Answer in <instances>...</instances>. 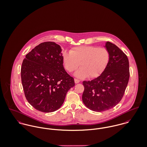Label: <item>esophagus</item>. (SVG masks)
I'll return each mask as SVG.
<instances>
[{"label":"esophagus","instance_id":"obj_1","mask_svg":"<svg viewBox=\"0 0 147 147\" xmlns=\"http://www.w3.org/2000/svg\"><path fill=\"white\" fill-rule=\"evenodd\" d=\"M74 82H75V83H79V82H80V80H79V79H74Z\"/></svg>","mask_w":147,"mask_h":147}]
</instances>
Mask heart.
<instances>
[{
    "instance_id": "b5f03b06",
    "label": "heart",
    "mask_w": 147,
    "mask_h": 147,
    "mask_svg": "<svg viewBox=\"0 0 147 147\" xmlns=\"http://www.w3.org/2000/svg\"><path fill=\"white\" fill-rule=\"evenodd\" d=\"M62 57L64 67L68 72L75 70L79 64L80 68L74 73L76 77L94 78L100 76L107 68L110 55L106 48L82 46L73 48L70 52H63Z\"/></svg>"
}]
</instances>
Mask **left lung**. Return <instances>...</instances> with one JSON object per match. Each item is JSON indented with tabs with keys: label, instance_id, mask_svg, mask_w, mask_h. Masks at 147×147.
<instances>
[{
	"label": "left lung",
	"instance_id": "8db88e82",
	"mask_svg": "<svg viewBox=\"0 0 147 147\" xmlns=\"http://www.w3.org/2000/svg\"><path fill=\"white\" fill-rule=\"evenodd\" d=\"M105 47L110 55L107 68L97 78L83 82L82 101L87 108L96 112L110 110L119 103L130 77L129 60L124 53L110 42H106Z\"/></svg>",
	"mask_w": 147,
	"mask_h": 147
}]
</instances>
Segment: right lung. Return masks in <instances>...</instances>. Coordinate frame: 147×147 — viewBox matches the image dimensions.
<instances>
[{"label": "right lung", "instance_id": "right-lung-1", "mask_svg": "<svg viewBox=\"0 0 147 147\" xmlns=\"http://www.w3.org/2000/svg\"><path fill=\"white\" fill-rule=\"evenodd\" d=\"M61 47L54 42L36 46L23 61L21 80L25 97L34 108L43 113L58 110L67 93L75 86L65 70Z\"/></svg>", "mask_w": 147, "mask_h": 147}]
</instances>
